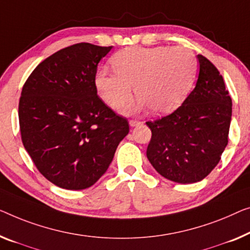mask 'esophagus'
<instances>
[{
  "label": "esophagus",
  "instance_id": "1",
  "mask_svg": "<svg viewBox=\"0 0 250 250\" xmlns=\"http://www.w3.org/2000/svg\"><path fill=\"white\" fill-rule=\"evenodd\" d=\"M129 125H130V126H137V125H140V121H137V120H130L129 121Z\"/></svg>",
  "mask_w": 250,
  "mask_h": 250
}]
</instances>
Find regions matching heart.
I'll list each match as a JSON object with an SVG mask.
<instances>
[{
    "instance_id": "heart-1",
    "label": "heart",
    "mask_w": 250,
    "mask_h": 250,
    "mask_svg": "<svg viewBox=\"0 0 250 250\" xmlns=\"http://www.w3.org/2000/svg\"><path fill=\"white\" fill-rule=\"evenodd\" d=\"M115 73L101 69L95 86L107 105L117 109L131 99L137 102L122 109L133 113L149 106L154 113L172 112L185 101L194 85L197 59L184 47H128L111 59Z\"/></svg>"
}]
</instances>
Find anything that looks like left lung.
I'll return each instance as SVG.
<instances>
[{
	"mask_svg": "<svg viewBox=\"0 0 250 250\" xmlns=\"http://www.w3.org/2000/svg\"><path fill=\"white\" fill-rule=\"evenodd\" d=\"M195 87L173 113L146 125L151 130L147 158L163 177L175 183L202 181L228 145L232 101L212 62L197 55Z\"/></svg>",
	"mask_w": 250,
	"mask_h": 250,
	"instance_id": "obj_1",
	"label": "left lung"
}]
</instances>
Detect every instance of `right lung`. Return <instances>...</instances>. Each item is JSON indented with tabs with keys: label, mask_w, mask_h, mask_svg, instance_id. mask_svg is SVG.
<instances>
[{
	"label": "right lung",
	"mask_w": 250,
	"mask_h": 250,
	"mask_svg": "<svg viewBox=\"0 0 250 250\" xmlns=\"http://www.w3.org/2000/svg\"><path fill=\"white\" fill-rule=\"evenodd\" d=\"M110 47L81 42L44 59L25 82L19 102L22 143L40 173L66 189H84L106 172L129 133L98 96V64Z\"/></svg>",
	"instance_id": "right-lung-1"
}]
</instances>
